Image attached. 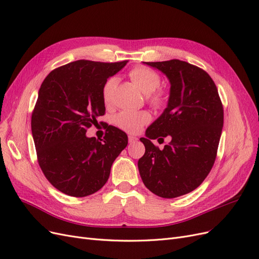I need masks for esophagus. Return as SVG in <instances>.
<instances>
[{
	"mask_svg": "<svg viewBox=\"0 0 259 259\" xmlns=\"http://www.w3.org/2000/svg\"><path fill=\"white\" fill-rule=\"evenodd\" d=\"M128 140H129V143H130V144H132V143H135V142H137V141H138V138L133 137V136H129V137H128Z\"/></svg>",
	"mask_w": 259,
	"mask_h": 259,
	"instance_id": "obj_1",
	"label": "esophagus"
}]
</instances>
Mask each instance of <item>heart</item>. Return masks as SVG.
I'll list each match as a JSON object with an SVG mask.
<instances>
[{"label": "heart", "mask_w": 259, "mask_h": 259, "mask_svg": "<svg viewBox=\"0 0 259 259\" xmlns=\"http://www.w3.org/2000/svg\"><path fill=\"white\" fill-rule=\"evenodd\" d=\"M131 81L137 88L147 96L148 102L155 108H160L165 101L163 92L158 91L161 84L160 75L147 67H136L129 72ZM117 85V79L115 76L105 81L102 88V100L105 105L112 102V97L115 88ZM150 120V115L147 112L121 111L114 118L117 126L129 133H137Z\"/></svg>", "instance_id": "obj_1"}]
</instances>
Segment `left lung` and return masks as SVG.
Instances as JSON below:
<instances>
[{"mask_svg":"<svg viewBox=\"0 0 259 259\" xmlns=\"http://www.w3.org/2000/svg\"><path fill=\"white\" fill-rule=\"evenodd\" d=\"M163 72L170 83L167 107L141 138L145 154L139 171L152 193L174 198L192 192L211 170L223 128V105L210 75L179 60L143 62ZM170 136L161 151L151 139Z\"/></svg>","mask_w":259,"mask_h":259,"instance_id":"8db88e82","label":"left lung"}]
</instances>
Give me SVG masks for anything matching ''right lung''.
<instances>
[{
	"label": "right lung",
	"instance_id": "1",
	"mask_svg": "<svg viewBox=\"0 0 259 259\" xmlns=\"http://www.w3.org/2000/svg\"><path fill=\"white\" fill-rule=\"evenodd\" d=\"M127 63L75 61L52 70L38 92L31 122L38 163L49 183L67 195L84 197L100 190L128 144L126 133L113 126L103 140L86 137L105 113V81Z\"/></svg>",
	"mask_w": 259,
	"mask_h": 259
}]
</instances>
